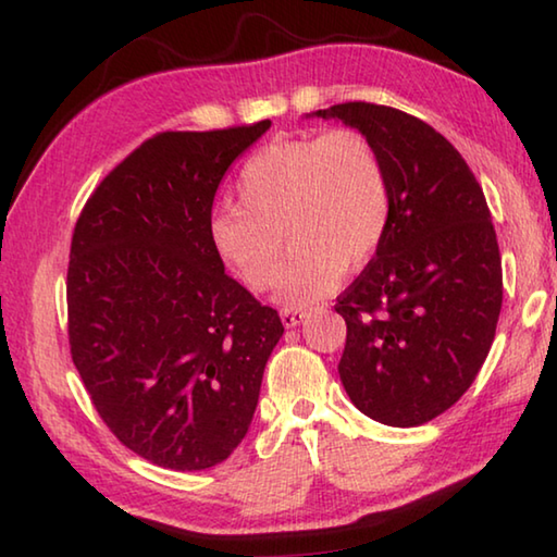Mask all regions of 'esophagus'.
<instances>
[{
	"mask_svg": "<svg viewBox=\"0 0 557 557\" xmlns=\"http://www.w3.org/2000/svg\"><path fill=\"white\" fill-rule=\"evenodd\" d=\"M307 317H309V311L307 309H299V307H287V309L280 311V319H282V323H285L287 329L297 326V323H301Z\"/></svg>",
	"mask_w": 557,
	"mask_h": 557,
	"instance_id": "1",
	"label": "esophagus"
}]
</instances>
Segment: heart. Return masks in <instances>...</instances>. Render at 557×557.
I'll return each instance as SVG.
<instances>
[{
    "label": "heart",
    "instance_id": "b5f03b06",
    "mask_svg": "<svg viewBox=\"0 0 557 557\" xmlns=\"http://www.w3.org/2000/svg\"><path fill=\"white\" fill-rule=\"evenodd\" d=\"M240 207L211 211L207 234L231 275L252 292L280 277V299L307 305L338 285L348 268L375 258L389 228L392 195L382 156L358 128L282 138L252 153L236 180Z\"/></svg>",
    "mask_w": 557,
    "mask_h": 557
}]
</instances>
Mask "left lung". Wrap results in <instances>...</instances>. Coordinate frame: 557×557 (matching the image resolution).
<instances>
[{
	"instance_id": "left-lung-1",
	"label": "left lung",
	"mask_w": 557,
	"mask_h": 557,
	"mask_svg": "<svg viewBox=\"0 0 557 557\" xmlns=\"http://www.w3.org/2000/svg\"><path fill=\"white\" fill-rule=\"evenodd\" d=\"M313 114L362 131L382 156L392 216L375 258L341 292L350 401L387 426H421L478 377L502 311V256L480 182L426 121L343 102Z\"/></svg>"
}]
</instances>
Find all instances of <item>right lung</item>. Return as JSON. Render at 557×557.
Returning a JSON list of instances; mask_svg holds the SVG:
<instances>
[{"instance_id":"1","label":"right lung","mask_w":557,"mask_h":557,"mask_svg":"<svg viewBox=\"0 0 557 557\" xmlns=\"http://www.w3.org/2000/svg\"><path fill=\"white\" fill-rule=\"evenodd\" d=\"M268 128L156 134L99 182L73 231L70 356L107 429L160 468L207 470L236 450L285 333L207 234L221 177Z\"/></svg>"}]
</instances>
